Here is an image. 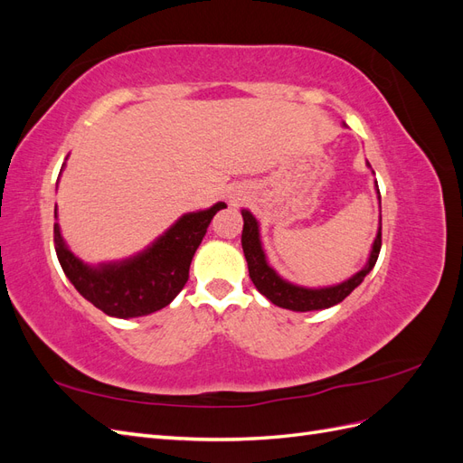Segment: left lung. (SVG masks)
I'll return each instance as SVG.
<instances>
[{
	"label": "left lung",
	"instance_id": "obj_1",
	"mask_svg": "<svg viewBox=\"0 0 463 463\" xmlns=\"http://www.w3.org/2000/svg\"><path fill=\"white\" fill-rule=\"evenodd\" d=\"M367 165L371 167L369 162H367ZM376 194H378V204H381V191H378V185H376ZM241 216H243L241 245H243V253H245L247 266H249V276H250V279H253L255 288L262 293V296L269 301H272L274 305L282 307V309L307 313V311L328 309V307H332V305H338L363 282V279H365V276L373 270V266L378 259V253H381L383 223H378V233L374 237V243H373L365 269L359 270L355 276L345 279V282H342L338 286L301 288V286L286 282L284 278H279L272 266L266 262L257 218L245 208L241 210Z\"/></svg>",
	"mask_w": 463,
	"mask_h": 463
}]
</instances>
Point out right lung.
<instances>
[{"label": "right lung", "instance_id": "add662e5", "mask_svg": "<svg viewBox=\"0 0 463 463\" xmlns=\"http://www.w3.org/2000/svg\"><path fill=\"white\" fill-rule=\"evenodd\" d=\"M216 203L206 210L181 216L174 226L146 247L143 253L119 262L89 266L65 245L60 223H53V243L69 282L82 298L109 317H145L170 305L189 279L194 250L218 210ZM58 218V210H53Z\"/></svg>", "mask_w": 463, "mask_h": 463}]
</instances>
